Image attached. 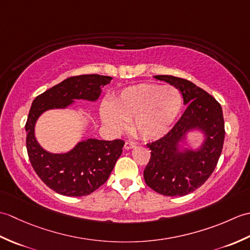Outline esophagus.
Wrapping results in <instances>:
<instances>
[{"mask_svg":"<svg viewBox=\"0 0 250 250\" xmlns=\"http://www.w3.org/2000/svg\"><path fill=\"white\" fill-rule=\"evenodd\" d=\"M134 147H135V145L133 144V143H131V142H125V149H126V150H130V149H133Z\"/></svg>","mask_w":250,"mask_h":250,"instance_id":"34e87169","label":"esophagus"}]
</instances>
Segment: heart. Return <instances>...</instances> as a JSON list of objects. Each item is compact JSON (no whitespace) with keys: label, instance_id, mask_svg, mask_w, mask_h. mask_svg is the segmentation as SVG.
Wrapping results in <instances>:
<instances>
[{"label":"heart","instance_id":"1","mask_svg":"<svg viewBox=\"0 0 250 250\" xmlns=\"http://www.w3.org/2000/svg\"><path fill=\"white\" fill-rule=\"evenodd\" d=\"M182 94L173 86L141 83L125 88L111 101V107L104 105L101 116L104 124L115 133L126 129L141 139H160L171 128L182 110Z\"/></svg>","mask_w":250,"mask_h":250}]
</instances>
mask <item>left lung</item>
<instances>
[{
    "mask_svg": "<svg viewBox=\"0 0 250 250\" xmlns=\"http://www.w3.org/2000/svg\"><path fill=\"white\" fill-rule=\"evenodd\" d=\"M176 87L187 108L167 134L147 144L151 156L144 169L147 186L167 196H184L200 188L214 172L225 141L222 108L215 98L187 79L153 76ZM191 130L205 139L199 148L184 147Z\"/></svg>",
    "mask_w": 250,
    "mask_h": 250,
    "instance_id": "left-lung-1",
    "label": "left lung"
}]
</instances>
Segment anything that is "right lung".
<instances>
[{
    "instance_id": "add662e5",
    "label": "right lung",
    "mask_w": 250,
    "mask_h": 250,
    "mask_svg": "<svg viewBox=\"0 0 250 250\" xmlns=\"http://www.w3.org/2000/svg\"><path fill=\"white\" fill-rule=\"evenodd\" d=\"M111 79L98 74L66 78L36 97L32 103L25 124L28 156L35 173L57 193L66 196L92 193L109 177L125 142L88 139L77 143L70 151L52 153L36 141V121L46 110L66 108L75 100L95 102Z\"/></svg>"
}]
</instances>
